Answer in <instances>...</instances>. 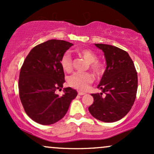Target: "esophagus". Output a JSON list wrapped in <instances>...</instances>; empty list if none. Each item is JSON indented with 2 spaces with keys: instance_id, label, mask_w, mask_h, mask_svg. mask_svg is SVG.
Returning <instances> with one entry per match:
<instances>
[{
  "instance_id": "obj_1",
  "label": "esophagus",
  "mask_w": 154,
  "mask_h": 154,
  "mask_svg": "<svg viewBox=\"0 0 154 154\" xmlns=\"http://www.w3.org/2000/svg\"><path fill=\"white\" fill-rule=\"evenodd\" d=\"M85 93H83V92H81V91H78V95H85Z\"/></svg>"
}]
</instances>
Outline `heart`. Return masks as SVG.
<instances>
[{
    "mask_svg": "<svg viewBox=\"0 0 154 154\" xmlns=\"http://www.w3.org/2000/svg\"><path fill=\"white\" fill-rule=\"evenodd\" d=\"M77 52L89 63L90 69L95 75H100L103 73V64L101 61L98 60V56L94 51L90 49L83 48L77 50ZM61 66L63 71L66 72H70L72 70V59L69 53H65L62 56L61 59ZM93 81V75L89 72H75L68 79L69 84L72 87L82 91H87Z\"/></svg>",
    "mask_w": 154,
    "mask_h": 154,
    "instance_id": "obj_1",
    "label": "heart"
}]
</instances>
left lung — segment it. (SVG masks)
I'll use <instances>...</instances> for the list:
<instances>
[{
  "mask_svg": "<svg viewBox=\"0 0 154 154\" xmlns=\"http://www.w3.org/2000/svg\"><path fill=\"white\" fill-rule=\"evenodd\" d=\"M95 45L103 51L107 66L98 85L102 93L92 94L94 101L88 110L95 119L114 122L123 118L133 106L137 89V71L125 51L107 44Z\"/></svg>",
  "mask_w": 154,
  "mask_h": 154,
  "instance_id": "8db88e82",
  "label": "left lung"
}]
</instances>
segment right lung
<instances>
[{"instance_id":"add662e5","label":"right lung","mask_w":154,"mask_h":154,"mask_svg":"<svg viewBox=\"0 0 154 154\" xmlns=\"http://www.w3.org/2000/svg\"><path fill=\"white\" fill-rule=\"evenodd\" d=\"M72 45L61 40L39 44L30 51L21 67L19 98L26 114L37 123L48 125L57 122L77 95L71 88H64L61 96L56 93L65 82L61 59Z\"/></svg>"}]
</instances>
